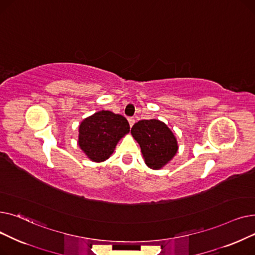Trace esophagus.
<instances>
[{
    "mask_svg": "<svg viewBox=\"0 0 255 255\" xmlns=\"http://www.w3.org/2000/svg\"><path fill=\"white\" fill-rule=\"evenodd\" d=\"M128 122H129L130 127H132L135 123V120H134V118H128Z\"/></svg>",
    "mask_w": 255,
    "mask_h": 255,
    "instance_id": "1",
    "label": "esophagus"
}]
</instances>
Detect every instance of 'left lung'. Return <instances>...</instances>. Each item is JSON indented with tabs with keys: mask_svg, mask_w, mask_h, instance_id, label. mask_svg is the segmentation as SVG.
<instances>
[{
	"mask_svg": "<svg viewBox=\"0 0 255 255\" xmlns=\"http://www.w3.org/2000/svg\"><path fill=\"white\" fill-rule=\"evenodd\" d=\"M131 134L141 150L146 166L158 170L163 168L176 156L179 145L177 138L161 121L141 120L131 128Z\"/></svg>",
	"mask_w": 255,
	"mask_h": 255,
	"instance_id": "obj_1",
	"label": "left lung"
}]
</instances>
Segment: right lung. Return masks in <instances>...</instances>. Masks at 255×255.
<instances>
[{"instance_id":"add662e5","label":"right lung","mask_w":255,"mask_h":255,"mask_svg":"<svg viewBox=\"0 0 255 255\" xmlns=\"http://www.w3.org/2000/svg\"><path fill=\"white\" fill-rule=\"evenodd\" d=\"M130 131L125 117L100 111L84 119L78 127V145L93 162H103L114 153L117 143Z\"/></svg>"}]
</instances>
